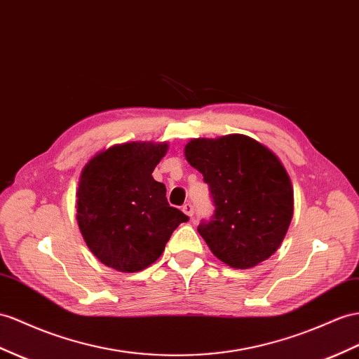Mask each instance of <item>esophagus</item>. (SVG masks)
Masks as SVG:
<instances>
[{
  "instance_id": "esophagus-1",
  "label": "esophagus",
  "mask_w": 359,
  "mask_h": 359,
  "mask_svg": "<svg viewBox=\"0 0 359 359\" xmlns=\"http://www.w3.org/2000/svg\"><path fill=\"white\" fill-rule=\"evenodd\" d=\"M182 210H183V212H185L188 217L194 215V206H192L191 203H185V205H183V206H182Z\"/></svg>"
}]
</instances>
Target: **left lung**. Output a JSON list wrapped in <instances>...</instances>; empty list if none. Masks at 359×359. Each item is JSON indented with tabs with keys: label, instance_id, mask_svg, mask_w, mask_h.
<instances>
[{
	"label": "left lung",
	"instance_id": "1",
	"mask_svg": "<svg viewBox=\"0 0 359 359\" xmlns=\"http://www.w3.org/2000/svg\"><path fill=\"white\" fill-rule=\"evenodd\" d=\"M185 158L203 174L214 215L197 227L219 261L252 269L279 249L294 212L288 172L271 150L245 135L198 137Z\"/></svg>",
	"mask_w": 359,
	"mask_h": 359
}]
</instances>
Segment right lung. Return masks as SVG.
<instances>
[{"label":"right lung","mask_w":359,"mask_h":359,"mask_svg":"<svg viewBox=\"0 0 359 359\" xmlns=\"http://www.w3.org/2000/svg\"><path fill=\"white\" fill-rule=\"evenodd\" d=\"M168 144L127 142L94 156L77 188V223L89 250L107 267L141 271L165 250L188 217L168 205L151 176Z\"/></svg>","instance_id":"obj_1"}]
</instances>
